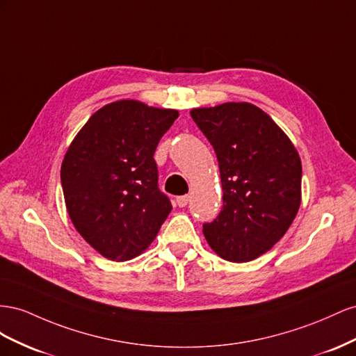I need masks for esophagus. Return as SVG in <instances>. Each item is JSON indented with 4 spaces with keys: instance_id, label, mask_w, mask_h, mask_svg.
I'll list each match as a JSON object with an SVG mask.
<instances>
[{
    "instance_id": "34e87169",
    "label": "esophagus",
    "mask_w": 356,
    "mask_h": 356,
    "mask_svg": "<svg viewBox=\"0 0 356 356\" xmlns=\"http://www.w3.org/2000/svg\"><path fill=\"white\" fill-rule=\"evenodd\" d=\"M188 201H189V197H188V195H181V197H177V198H176V202H177L179 207L188 206Z\"/></svg>"
}]
</instances>
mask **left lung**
Wrapping results in <instances>:
<instances>
[{
    "mask_svg": "<svg viewBox=\"0 0 356 356\" xmlns=\"http://www.w3.org/2000/svg\"><path fill=\"white\" fill-rule=\"evenodd\" d=\"M191 116L216 152L223 207L202 225L223 259L249 262L286 234L301 204V159L289 137L250 103L192 108Z\"/></svg>",
    "mask_w": 356,
    "mask_h": 356,
    "instance_id": "left-lung-1",
    "label": "left lung"
}]
</instances>
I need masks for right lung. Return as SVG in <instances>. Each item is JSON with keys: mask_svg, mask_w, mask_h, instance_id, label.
Returning a JSON list of instances; mask_svg holds the SVG:
<instances>
[{"mask_svg": "<svg viewBox=\"0 0 356 356\" xmlns=\"http://www.w3.org/2000/svg\"><path fill=\"white\" fill-rule=\"evenodd\" d=\"M177 110L119 99L97 110L67 149L60 184L68 216L90 248L128 261L155 240L171 211L158 188L155 149Z\"/></svg>", "mask_w": 356, "mask_h": 356, "instance_id": "1", "label": "right lung"}]
</instances>
